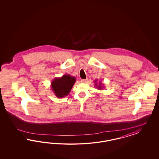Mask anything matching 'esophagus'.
Instances as JSON below:
<instances>
[{"label": "esophagus", "mask_w": 159, "mask_h": 159, "mask_svg": "<svg viewBox=\"0 0 159 159\" xmlns=\"http://www.w3.org/2000/svg\"><path fill=\"white\" fill-rule=\"evenodd\" d=\"M81 82L82 83H86L87 82V79H82Z\"/></svg>", "instance_id": "34e87169"}]
</instances>
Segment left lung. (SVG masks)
<instances>
[{
    "label": "left lung",
    "mask_w": 159,
    "mask_h": 159,
    "mask_svg": "<svg viewBox=\"0 0 159 159\" xmlns=\"http://www.w3.org/2000/svg\"><path fill=\"white\" fill-rule=\"evenodd\" d=\"M94 82H95V86L98 89V90H102V89H104L105 88V87H104V86L103 85V84L101 83V82H99V83H97V80H95V81H94Z\"/></svg>",
    "instance_id": "obj_1"
}]
</instances>
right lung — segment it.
<instances>
[{
  "mask_svg": "<svg viewBox=\"0 0 159 159\" xmlns=\"http://www.w3.org/2000/svg\"><path fill=\"white\" fill-rule=\"evenodd\" d=\"M76 80L75 77L70 75H64L61 77L53 79L51 88L57 97L64 98L70 92Z\"/></svg>",
  "mask_w": 159,
  "mask_h": 159,
  "instance_id": "1",
  "label": "right lung"
}]
</instances>
